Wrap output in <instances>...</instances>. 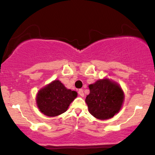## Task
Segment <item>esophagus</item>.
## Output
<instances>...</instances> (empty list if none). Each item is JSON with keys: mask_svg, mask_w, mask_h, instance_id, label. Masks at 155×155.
Masks as SVG:
<instances>
[{"mask_svg": "<svg viewBox=\"0 0 155 155\" xmlns=\"http://www.w3.org/2000/svg\"><path fill=\"white\" fill-rule=\"evenodd\" d=\"M78 93H79V95L80 96H81V97H84V95L82 89H80V90H79V91H78Z\"/></svg>", "mask_w": 155, "mask_h": 155, "instance_id": "1", "label": "esophagus"}]
</instances>
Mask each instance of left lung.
I'll use <instances>...</instances> for the list:
<instances>
[{
  "mask_svg": "<svg viewBox=\"0 0 155 155\" xmlns=\"http://www.w3.org/2000/svg\"><path fill=\"white\" fill-rule=\"evenodd\" d=\"M89 88L90 94L85 102L89 112L94 117L101 120H108L120 111L124 95L118 83L104 78L90 84Z\"/></svg>",
  "mask_w": 155,
  "mask_h": 155,
  "instance_id": "1",
  "label": "left lung"
}]
</instances>
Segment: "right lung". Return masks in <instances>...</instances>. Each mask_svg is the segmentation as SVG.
Here are the masks:
<instances>
[{"label": "right lung", "mask_w": 155, "mask_h": 155, "mask_svg": "<svg viewBox=\"0 0 155 155\" xmlns=\"http://www.w3.org/2000/svg\"><path fill=\"white\" fill-rule=\"evenodd\" d=\"M77 92L67 89L59 80H54L42 87L35 97L39 111L47 117H57L68 110Z\"/></svg>", "instance_id": "obj_1"}]
</instances>
